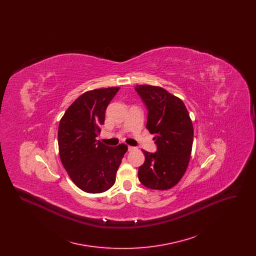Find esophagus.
<instances>
[{
  "mask_svg": "<svg viewBox=\"0 0 256 256\" xmlns=\"http://www.w3.org/2000/svg\"><path fill=\"white\" fill-rule=\"evenodd\" d=\"M128 152H132V150H135V148H134V146H128Z\"/></svg>",
  "mask_w": 256,
  "mask_h": 256,
  "instance_id": "34e87169",
  "label": "esophagus"
}]
</instances>
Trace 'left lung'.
Segmentation results:
<instances>
[{"instance_id": "8db88e82", "label": "left lung", "mask_w": 256, "mask_h": 256, "mask_svg": "<svg viewBox=\"0 0 256 256\" xmlns=\"http://www.w3.org/2000/svg\"><path fill=\"white\" fill-rule=\"evenodd\" d=\"M148 110L146 128L154 134L156 152L143 150L145 162L138 168L140 182L150 189L167 190L182 178L189 164L194 130L182 100L165 89L136 86Z\"/></svg>"}]
</instances>
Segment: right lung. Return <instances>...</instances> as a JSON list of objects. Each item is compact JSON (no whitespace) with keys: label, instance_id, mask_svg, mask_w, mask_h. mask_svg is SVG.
<instances>
[{"label":"right lung","instance_id":"add662e5","mask_svg":"<svg viewBox=\"0 0 256 256\" xmlns=\"http://www.w3.org/2000/svg\"><path fill=\"white\" fill-rule=\"evenodd\" d=\"M120 87L86 92L68 108L58 126L61 162L73 182L86 193L111 188L128 146L104 145L96 138L104 122L106 110Z\"/></svg>","mask_w":256,"mask_h":256}]
</instances>
